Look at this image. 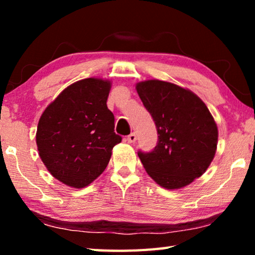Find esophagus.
<instances>
[{
  "instance_id": "obj_1",
  "label": "esophagus",
  "mask_w": 255,
  "mask_h": 255,
  "mask_svg": "<svg viewBox=\"0 0 255 255\" xmlns=\"http://www.w3.org/2000/svg\"><path fill=\"white\" fill-rule=\"evenodd\" d=\"M127 140H128V143H135V141L137 140V135L135 132H131L130 135H129L128 137H127Z\"/></svg>"
}]
</instances>
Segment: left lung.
<instances>
[{"label": "left lung", "instance_id": "obj_1", "mask_svg": "<svg viewBox=\"0 0 255 255\" xmlns=\"http://www.w3.org/2000/svg\"><path fill=\"white\" fill-rule=\"evenodd\" d=\"M136 90L158 135L152 152L139 150L138 156L161 187L183 188L204 174L214 159L217 125L204 101L188 89L148 80L137 83Z\"/></svg>", "mask_w": 255, "mask_h": 255}]
</instances>
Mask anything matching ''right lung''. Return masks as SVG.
<instances>
[{
	"instance_id": "1",
	"label": "right lung",
	"mask_w": 255,
	"mask_h": 255,
	"mask_svg": "<svg viewBox=\"0 0 255 255\" xmlns=\"http://www.w3.org/2000/svg\"><path fill=\"white\" fill-rule=\"evenodd\" d=\"M110 88V81L96 77L77 81L46 108L38 123L41 161L68 187L92 183L106 170L114 146L122 141L107 107Z\"/></svg>"
}]
</instances>
